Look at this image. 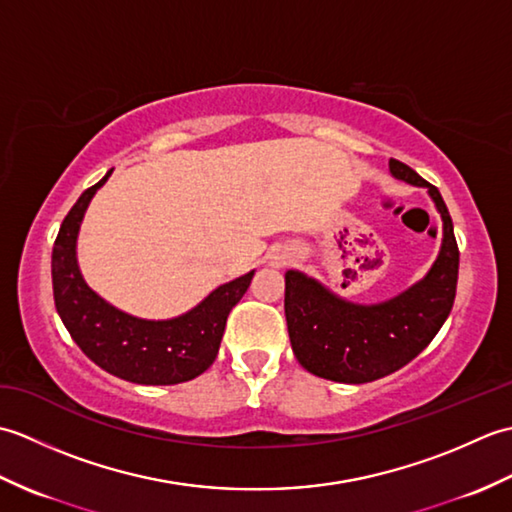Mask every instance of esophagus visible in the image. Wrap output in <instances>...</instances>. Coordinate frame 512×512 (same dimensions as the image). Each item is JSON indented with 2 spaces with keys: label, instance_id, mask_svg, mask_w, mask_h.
Wrapping results in <instances>:
<instances>
[{
  "label": "esophagus",
  "instance_id": "34e87169",
  "mask_svg": "<svg viewBox=\"0 0 512 512\" xmlns=\"http://www.w3.org/2000/svg\"><path fill=\"white\" fill-rule=\"evenodd\" d=\"M292 262V255L286 253V250H281V253L270 257V264H273L275 268H281V266H288Z\"/></svg>",
  "mask_w": 512,
  "mask_h": 512
}]
</instances>
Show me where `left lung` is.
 <instances>
[{
  "instance_id": "8db88e82",
  "label": "left lung",
  "mask_w": 512,
  "mask_h": 512,
  "mask_svg": "<svg viewBox=\"0 0 512 512\" xmlns=\"http://www.w3.org/2000/svg\"><path fill=\"white\" fill-rule=\"evenodd\" d=\"M396 178L427 187L444 222L436 264L416 286L378 306L343 301L297 270L286 273V321L297 361L336 383H372L413 361L447 321L458 288L460 250L440 191L396 158Z\"/></svg>"
}]
</instances>
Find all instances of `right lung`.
<instances>
[{
    "mask_svg": "<svg viewBox=\"0 0 512 512\" xmlns=\"http://www.w3.org/2000/svg\"><path fill=\"white\" fill-rule=\"evenodd\" d=\"M85 189L65 215L52 246L54 306L81 352L105 372L138 385H178L215 361L226 319L253 279V270L213 290L200 306L169 321H145L116 310L85 284L76 266V235L92 195Z\"/></svg>",
    "mask_w": 512,
    "mask_h": 512,
    "instance_id": "obj_1",
    "label": "right lung"
}]
</instances>
